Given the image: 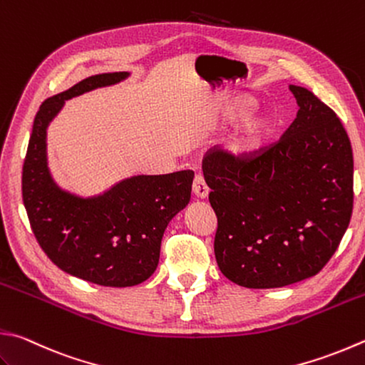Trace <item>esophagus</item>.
Listing matches in <instances>:
<instances>
[{"instance_id":"obj_1","label":"esophagus","mask_w":365,"mask_h":365,"mask_svg":"<svg viewBox=\"0 0 365 365\" xmlns=\"http://www.w3.org/2000/svg\"><path fill=\"white\" fill-rule=\"evenodd\" d=\"M192 192H194V195L198 197V198H206L210 194V189L208 185H206L203 176L197 175L195 180H194V184H192Z\"/></svg>"}]
</instances>
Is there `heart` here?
<instances>
[{"mask_svg": "<svg viewBox=\"0 0 365 365\" xmlns=\"http://www.w3.org/2000/svg\"><path fill=\"white\" fill-rule=\"evenodd\" d=\"M257 101L251 95H240V97L225 101L208 120L211 132H219L227 125H232L238 120L235 128L225 143V153L233 159H246L259 153L272 133V118L264 111H253Z\"/></svg>", "mask_w": 365, "mask_h": 365, "instance_id": "obj_1", "label": "heart"}]
</instances>
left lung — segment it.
<instances>
[{
    "mask_svg": "<svg viewBox=\"0 0 365 365\" xmlns=\"http://www.w3.org/2000/svg\"><path fill=\"white\" fill-rule=\"evenodd\" d=\"M297 118L250 160L206 155L217 216L215 254L225 278L250 289L314 277L339 247L353 211V149L340 119L305 87L289 86Z\"/></svg>",
    "mask_w": 365,
    "mask_h": 365,
    "instance_id": "8db88e82",
    "label": "left lung"
}]
</instances>
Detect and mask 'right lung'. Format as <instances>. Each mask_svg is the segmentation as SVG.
<instances>
[{
  "label": "right lung",
  "instance_id": "1",
  "mask_svg": "<svg viewBox=\"0 0 365 365\" xmlns=\"http://www.w3.org/2000/svg\"><path fill=\"white\" fill-rule=\"evenodd\" d=\"M128 76H91L47 98L34 118L22 173L26 215L47 257L76 278L109 287L136 286L155 272L163 232L190 202L194 171L130 176L103 194L82 197L55 182L47 162V128L66 100Z\"/></svg>",
  "mask_w": 365,
  "mask_h": 365
}]
</instances>
